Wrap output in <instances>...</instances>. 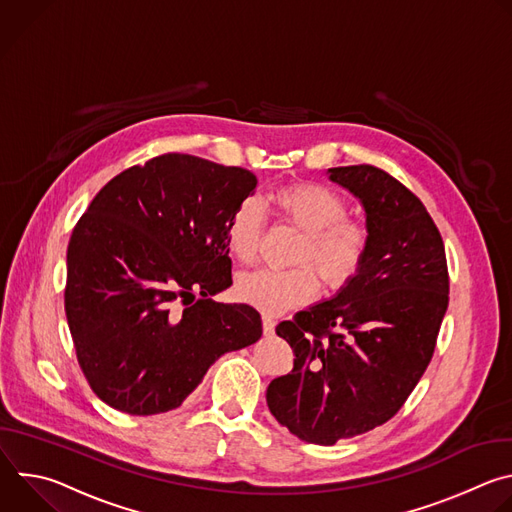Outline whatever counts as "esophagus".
<instances>
[{
    "label": "esophagus",
    "instance_id": "obj_1",
    "mask_svg": "<svg viewBox=\"0 0 512 512\" xmlns=\"http://www.w3.org/2000/svg\"><path fill=\"white\" fill-rule=\"evenodd\" d=\"M263 334L265 336H271L273 332H275V320L273 318H269V316H263Z\"/></svg>",
    "mask_w": 512,
    "mask_h": 512
}]
</instances>
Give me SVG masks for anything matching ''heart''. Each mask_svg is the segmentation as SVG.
Here are the masks:
<instances>
[{
    "instance_id": "b5f03b06",
    "label": "heart",
    "mask_w": 512,
    "mask_h": 512,
    "mask_svg": "<svg viewBox=\"0 0 512 512\" xmlns=\"http://www.w3.org/2000/svg\"><path fill=\"white\" fill-rule=\"evenodd\" d=\"M281 223L302 233L294 255L300 265L289 271L259 269L239 277L237 298L265 316H279L312 302L318 294L317 273L328 291L348 285L360 271L371 247V229L348 216V202L318 182H296L271 194ZM265 233V212L253 198L241 200L227 221V247L241 263H253Z\"/></svg>"
}]
</instances>
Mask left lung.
Instances as JSON below:
<instances>
[{
    "label": "left lung",
    "instance_id": "8db88e82",
    "mask_svg": "<svg viewBox=\"0 0 512 512\" xmlns=\"http://www.w3.org/2000/svg\"><path fill=\"white\" fill-rule=\"evenodd\" d=\"M367 212L371 247L328 302L279 322L294 369L267 387L273 417L300 440L334 446L389 421L435 350L448 310V263L423 202L381 168L328 170Z\"/></svg>",
    "mask_w": 512,
    "mask_h": 512
}]
</instances>
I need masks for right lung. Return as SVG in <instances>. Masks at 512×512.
Listing matches in <instances>:
<instances>
[{"mask_svg":"<svg viewBox=\"0 0 512 512\" xmlns=\"http://www.w3.org/2000/svg\"><path fill=\"white\" fill-rule=\"evenodd\" d=\"M255 186L245 168L164 154L107 182L79 218L64 310L81 369L109 407L172 411L218 356L261 338L255 308L210 300L233 283L225 229Z\"/></svg>","mask_w":512,"mask_h":512,"instance_id":"obj_1","label":"right lung"}]
</instances>
